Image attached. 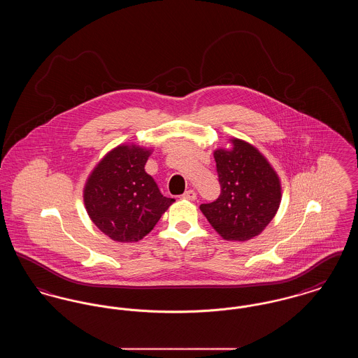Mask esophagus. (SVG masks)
<instances>
[{
    "instance_id": "esophagus-1",
    "label": "esophagus",
    "mask_w": 358,
    "mask_h": 358,
    "mask_svg": "<svg viewBox=\"0 0 358 358\" xmlns=\"http://www.w3.org/2000/svg\"><path fill=\"white\" fill-rule=\"evenodd\" d=\"M182 199H185V200H190V201H194V200L197 199V194H196V192H194L193 189H189V190H187V192L182 194Z\"/></svg>"
}]
</instances>
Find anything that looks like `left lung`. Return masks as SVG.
<instances>
[{"instance_id": "1", "label": "left lung", "mask_w": 358, "mask_h": 358, "mask_svg": "<svg viewBox=\"0 0 358 358\" xmlns=\"http://www.w3.org/2000/svg\"><path fill=\"white\" fill-rule=\"evenodd\" d=\"M231 141V149L213 153L222 193L200 209L222 238L245 241L273 220L282 187L276 171L256 148L238 138Z\"/></svg>"}]
</instances>
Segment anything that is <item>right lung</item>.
Returning <instances> with one entry per match:
<instances>
[{
    "instance_id": "add662e5",
    "label": "right lung",
    "mask_w": 358,
    "mask_h": 358,
    "mask_svg": "<svg viewBox=\"0 0 358 358\" xmlns=\"http://www.w3.org/2000/svg\"><path fill=\"white\" fill-rule=\"evenodd\" d=\"M150 153L136 145H120L106 154L85 182L90 219L115 241L143 238L174 201L161 194L145 171Z\"/></svg>"
}]
</instances>
